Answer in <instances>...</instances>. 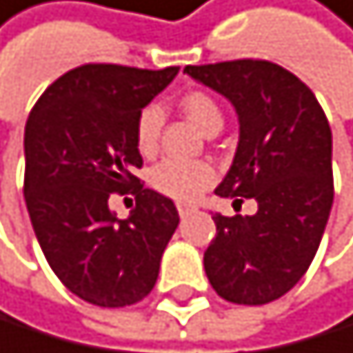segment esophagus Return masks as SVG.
Masks as SVG:
<instances>
[{
	"mask_svg": "<svg viewBox=\"0 0 353 353\" xmlns=\"http://www.w3.org/2000/svg\"><path fill=\"white\" fill-rule=\"evenodd\" d=\"M196 212V207L194 205H187V203H178V214L182 216V219H184V216H189V214H194Z\"/></svg>",
	"mask_w": 353,
	"mask_h": 353,
	"instance_id": "1",
	"label": "esophagus"
}]
</instances>
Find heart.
Wrapping results in <instances>:
<instances>
[{
  "label": "heart",
  "mask_w": 353,
  "mask_h": 353,
  "mask_svg": "<svg viewBox=\"0 0 353 353\" xmlns=\"http://www.w3.org/2000/svg\"><path fill=\"white\" fill-rule=\"evenodd\" d=\"M182 112L187 114L205 134L221 130L223 112L219 103L205 92H189L180 101ZM162 112L155 105L141 110L134 128V141L141 155H153L157 148ZM216 171L209 162L203 159H164L150 171V184L159 194L175 200H194L214 182Z\"/></svg>",
  "instance_id": "1"
}]
</instances>
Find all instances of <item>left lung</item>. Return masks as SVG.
Instances as JSON below:
<instances>
[{
	"label": "left lung",
	"instance_id": "left-lung-1",
	"mask_svg": "<svg viewBox=\"0 0 353 353\" xmlns=\"http://www.w3.org/2000/svg\"><path fill=\"white\" fill-rule=\"evenodd\" d=\"M191 79L236 110L239 146L221 198H254L252 216L214 214L205 250L223 300L259 306L286 295L309 270L334 205L331 128L315 94L268 60L187 65Z\"/></svg>",
	"mask_w": 353,
	"mask_h": 353
}]
</instances>
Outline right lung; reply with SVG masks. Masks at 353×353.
<instances>
[{
    "instance_id": "1",
    "label": "right lung",
    "mask_w": 353,
    "mask_h": 353,
    "mask_svg": "<svg viewBox=\"0 0 353 353\" xmlns=\"http://www.w3.org/2000/svg\"><path fill=\"white\" fill-rule=\"evenodd\" d=\"M180 67L83 65L51 83L24 130V200L56 277L94 306L137 304L153 290L180 223L173 200L134 175L137 119ZM135 194L128 219L107 200Z\"/></svg>"
}]
</instances>
